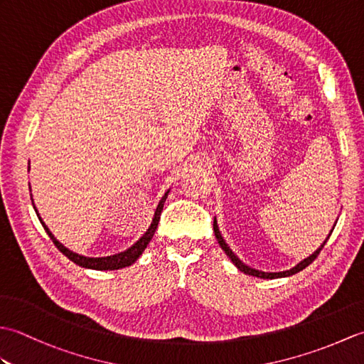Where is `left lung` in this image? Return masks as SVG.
<instances>
[{
	"label": "left lung",
	"instance_id": "1",
	"mask_svg": "<svg viewBox=\"0 0 364 364\" xmlns=\"http://www.w3.org/2000/svg\"><path fill=\"white\" fill-rule=\"evenodd\" d=\"M213 227H214V235H215V237H218V242H219V245L222 247V250L227 253V257L233 261V264L241 270V272H244V274H247V275H252V277H258V278H270V280H272V278H282V277H289V275H294V274H297V272H300V270H304L306 266H310L311 262L318 258V255L321 253V250L323 249V245H326V242L328 241V237H330V235H331V230L330 231V235H328V237L326 239V241H323V244L319 247L318 250H316L311 257H308L306 259H304L301 262H299V264L296 266V267H292L291 270H284V272H261V270H255V269H252V267H249V266H245L244 262L239 259L236 255L231 252V249L230 247L227 245V242L223 241V237L220 236V231H219V227H218V222H215V219H214V223H213Z\"/></svg>",
	"mask_w": 364,
	"mask_h": 364
}]
</instances>
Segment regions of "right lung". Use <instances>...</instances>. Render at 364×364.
Instances as JSON below:
<instances>
[{"mask_svg":"<svg viewBox=\"0 0 364 364\" xmlns=\"http://www.w3.org/2000/svg\"><path fill=\"white\" fill-rule=\"evenodd\" d=\"M166 198H167V194L161 198V202H159V205H158V208H156V213H154V218H153V222H151L150 228L145 231V235H144L141 239H139V241H137L133 247H129V249L125 250V252L117 253V255H112V257H105V258H87V257H81V255L73 253L72 250L65 249V247H64L63 244H60V242L58 241V239L51 235V231H50L48 227H46L45 223L42 222V219H41V218H38V219H41L45 231H46V233H48V236L51 237V241L54 242V245H56L58 249H59L60 252H63L68 259L73 261L75 264H78V266H81V267H87V269H95V270H115V269H122V267H127V266L133 264V262H134L139 257H141L142 252L146 249V245H149V242L151 241L154 231H156V228H158V222H159V218H161L162 208H164ZM34 208H36V206H34ZM36 213H37V210H36ZM37 215H38V214H37Z\"/></svg>","mask_w":364,"mask_h":364,"instance_id":"obj_1","label":"right lung"}]
</instances>
